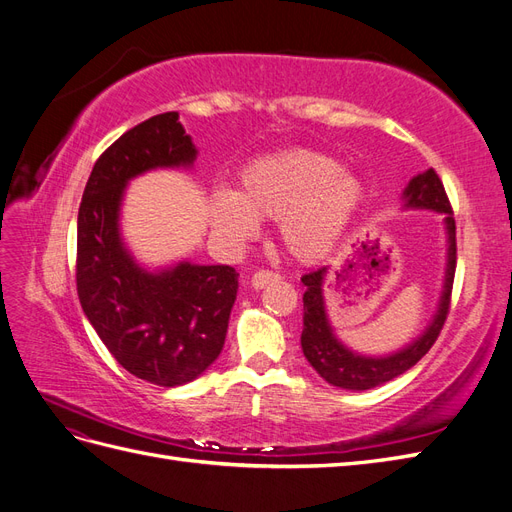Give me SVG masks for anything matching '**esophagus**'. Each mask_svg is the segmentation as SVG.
<instances>
[{
    "mask_svg": "<svg viewBox=\"0 0 512 512\" xmlns=\"http://www.w3.org/2000/svg\"><path fill=\"white\" fill-rule=\"evenodd\" d=\"M282 277L277 275V273H273V271H256L254 275H252V288L254 290H262V288H267L269 284H275V282H280Z\"/></svg>",
    "mask_w": 512,
    "mask_h": 512,
    "instance_id": "1",
    "label": "esophagus"
}]
</instances>
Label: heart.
Segmentation results:
<instances>
[{"instance_id":"obj_1","label":"heart","mask_w":512,"mask_h":512,"mask_svg":"<svg viewBox=\"0 0 512 512\" xmlns=\"http://www.w3.org/2000/svg\"><path fill=\"white\" fill-rule=\"evenodd\" d=\"M365 196V181L337 160L292 149L247 162L237 192L209 196V218L230 239L252 237L258 220L277 222L284 250L303 265H316L346 237Z\"/></svg>"}]
</instances>
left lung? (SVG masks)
I'll return each instance as SVG.
<instances>
[{"label": "left lung", "mask_w": 512, "mask_h": 512, "mask_svg": "<svg viewBox=\"0 0 512 512\" xmlns=\"http://www.w3.org/2000/svg\"><path fill=\"white\" fill-rule=\"evenodd\" d=\"M401 207L412 211H436L444 213V230H446V267L444 282L438 299V307L433 312L425 331L414 337L410 344L389 354H361L348 348L342 339L337 337L331 318L327 314V301H324V284H327L329 269L322 267L314 273L301 277L305 286L303 294V333L301 348L305 359L309 361L322 380L331 386L346 391H367L376 386L391 382L393 378L406 374L414 367L429 348L436 342L442 324L448 314V303H451L455 262H457V243H455V218L448 203L444 185L436 170L427 168L423 173L412 177L401 194Z\"/></svg>", "instance_id": "8db88e82"}]
</instances>
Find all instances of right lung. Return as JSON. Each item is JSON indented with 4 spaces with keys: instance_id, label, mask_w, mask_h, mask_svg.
Masks as SVG:
<instances>
[{
    "instance_id": "right-lung-1",
    "label": "right lung",
    "mask_w": 512,
    "mask_h": 512,
    "mask_svg": "<svg viewBox=\"0 0 512 512\" xmlns=\"http://www.w3.org/2000/svg\"><path fill=\"white\" fill-rule=\"evenodd\" d=\"M196 156L179 113L151 117L98 158L79 209L76 290L83 312L123 369L158 386L188 384L218 359L239 273L190 260L143 265L121 235V207L132 179L158 168L192 170Z\"/></svg>"
}]
</instances>
